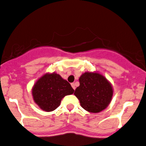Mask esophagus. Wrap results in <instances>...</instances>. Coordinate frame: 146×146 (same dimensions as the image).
Segmentation results:
<instances>
[{"instance_id": "obj_1", "label": "esophagus", "mask_w": 146, "mask_h": 146, "mask_svg": "<svg viewBox=\"0 0 146 146\" xmlns=\"http://www.w3.org/2000/svg\"><path fill=\"white\" fill-rule=\"evenodd\" d=\"M71 86H72V87H73V89H76V84H74V83H72L71 84Z\"/></svg>"}]
</instances>
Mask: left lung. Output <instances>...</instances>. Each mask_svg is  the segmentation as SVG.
<instances>
[{
  "instance_id": "left-lung-1",
  "label": "left lung",
  "mask_w": 146,
  "mask_h": 146,
  "mask_svg": "<svg viewBox=\"0 0 146 146\" xmlns=\"http://www.w3.org/2000/svg\"><path fill=\"white\" fill-rule=\"evenodd\" d=\"M79 82L74 94L84 110L97 113L108 107L112 98L113 88L104 76L86 72L79 78Z\"/></svg>"
}]
</instances>
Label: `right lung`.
<instances>
[{"instance_id": "1", "label": "right lung", "mask_w": 146, "mask_h": 146, "mask_svg": "<svg viewBox=\"0 0 146 146\" xmlns=\"http://www.w3.org/2000/svg\"><path fill=\"white\" fill-rule=\"evenodd\" d=\"M73 92L70 84L55 73L42 76L32 88L34 101L39 108L46 111L58 108L62 98Z\"/></svg>"}]
</instances>
